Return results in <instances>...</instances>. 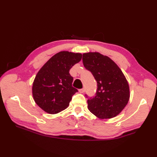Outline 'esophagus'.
<instances>
[{
    "mask_svg": "<svg viewBox=\"0 0 157 157\" xmlns=\"http://www.w3.org/2000/svg\"><path fill=\"white\" fill-rule=\"evenodd\" d=\"M79 92L80 93H84L85 92V89L84 88H82V89H79Z\"/></svg>",
    "mask_w": 157,
    "mask_h": 157,
    "instance_id": "34e87169",
    "label": "esophagus"
}]
</instances>
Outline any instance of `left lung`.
I'll return each instance as SVG.
<instances>
[{
    "instance_id": "8db88e82",
    "label": "left lung",
    "mask_w": 157,
    "mask_h": 157,
    "mask_svg": "<svg viewBox=\"0 0 157 157\" xmlns=\"http://www.w3.org/2000/svg\"><path fill=\"white\" fill-rule=\"evenodd\" d=\"M83 63L97 82L95 97L88 100L89 111L99 119H111L121 113L129 100V86L118 65L101 53L83 54Z\"/></svg>"
}]
</instances>
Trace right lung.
<instances>
[{"label": "right lung", "instance_id": "add662e5", "mask_svg": "<svg viewBox=\"0 0 157 157\" xmlns=\"http://www.w3.org/2000/svg\"><path fill=\"white\" fill-rule=\"evenodd\" d=\"M81 53L61 51L53 55L39 70L32 86L35 102L49 114H56L68 107L78 90L72 86L69 70L81 61Z\"/></svg>", "mask_w": 157, "mask_h": 157}]
</instances>
